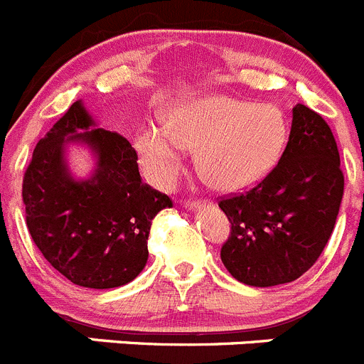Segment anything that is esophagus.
Segmentation results:
<instances>
[{"label": "esophagus", "instance_id": "34e87169", "mask_svg": "<svg viewBox=\"0 0 364 364\" xmlns=\"http://www.w3.org/2000/svg\"><path fill=\"white\" fill-rule=\"evenodd\" d=\"M208 204V200L204 198H196V200H184V208L186 209H196V208H202V205Z\"/></svg>", "mask_w": 364, "mask_h": 364}]
</instances>
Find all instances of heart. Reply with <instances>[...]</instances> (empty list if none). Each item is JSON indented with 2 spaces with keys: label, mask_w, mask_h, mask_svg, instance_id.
<instances>
[{
  "label": "heart",
  "mask_w": 364,
  "mask_h": 364,
  "mask_svg": "<svg viewBox=\"0 0 364 364\" xmlns=\"http://www.w3.org/2000/svg\"><path fill=\"white\" fill-rule=\"evenodd\" d=\"M285 142V117L276 106L205 97L171 106L164 129L141 132L136 149L155 184L175 182L189 149L198 151L200 171L215 188L240 191L274 168Z\"/></svg>",
  "instance_id": "heart-1"
}]
</instances>
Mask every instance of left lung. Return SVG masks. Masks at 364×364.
Here are the masks:
<instances>
[{"mask_svg": "<svg viewBox=\"0 0 364 364\" xmlns=\"http://www.w3.org/2000/svg\"><path fill=\"white\" fill-rule=\"evenodd\" d=\"M343 188L332 129L319 113L296 105L278 164L255 188L220 196L231 222L220 251L225 269L252 287L298 279L318 262L334 231Z\"/></svg>", "mask_w": 364, "mask_h": 364, "instance_id": "left-lung-1", "label": "left lung"}]
</instances>
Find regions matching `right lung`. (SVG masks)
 <instances>
[{
	"mask_svg": "<svg viewBox=\"0 0 364 364\" xmlns=\"http://www.w3.org/2000/svg\"><path fill=\"white\" fill-rule=\"evenodd\" d=\"M92 124L77 101L38 142L23 176V204L30 236L55 271L75 285L113 289L141 274L151 220L173 202L142 182L135 148L121 133H79ZM70 140L98 153V171L85 183L65 171Z\"/></svg>",
	"mask_w": 364,
	"mask_h": 364,
	"instance_id": "1",
	"label": "right lung"
}]
</instances>
